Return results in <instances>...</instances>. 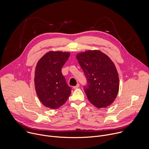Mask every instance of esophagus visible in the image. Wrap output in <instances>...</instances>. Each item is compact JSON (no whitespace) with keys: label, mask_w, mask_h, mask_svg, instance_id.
I'll return each mask as SVG.
<instances>
[{"label":"esophagus","mask_w":149,"mask_h":149,"mask_svg":"<svg viewBox=\"0 0 149 149\" xmlns=\"http://www.w3.org/2000/svg\"><path fill=\"white\" fill-rule=\"evenodd\" d=\"M79 86V84H77L76 86H73V88H74V89H77V88H78Z\"/></svg>","instance_id":"34e87169"}]
</instances>
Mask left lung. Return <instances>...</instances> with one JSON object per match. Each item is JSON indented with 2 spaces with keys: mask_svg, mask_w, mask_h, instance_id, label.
<instances>
[{
  "mask_svg": "<svg viewBox=\"0 0 149 149\" xmlns=\"http://www.w3.org/2000/svg\"><path fill=\"white\" fill-rule=\"evenodd\" d=\"M76 57L87 79L84 91L89 101L97 108H106L113 102L119 89L115 64L98 49L79 53Z\"/></svg>",
  "mask_w": 149,
  "mask_h": 149,
  "instance_id": "left-lung-1",
  "label": "left lung"
}]
</instances>
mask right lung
<instances>
[{
    "label": "right lung",
    "instance_id": "add662e5",
    "mask_svg": "<svg viewBox=\"0 0 149 149\" xmlns=\"http://www.w3.org/2000/svg\"><path fill=\"white\" fill-rule=\"evenodd\" d=\"M70 56V52L50 51L37 62L34 72L37 95L45 107L56 109L64 105L71 93L61 68Z\"/></svg>",
    "mask_w": 149,
    "mask_h": 149
}]
</instances>
